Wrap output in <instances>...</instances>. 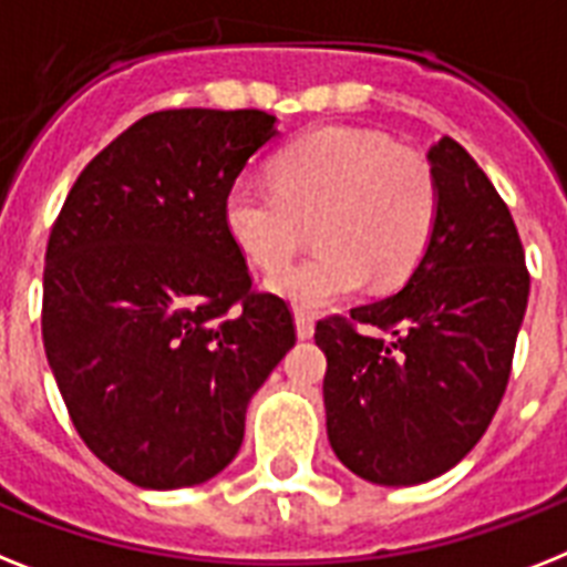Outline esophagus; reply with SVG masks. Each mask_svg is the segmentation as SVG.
<instances>
[{
    "label": "esophagus",
    "mask_w": 567,
    "mask_h": 567,
    "mask_svg": "<svg viewBox=\"0 0 567 567\" xmlns=\"http://www.w3.org/2000/svg\"><path fill=\"white\" fill-rule=\"evenodd\" d=\"M295 330H298V339H312L316 333V318L307 310H295Z\"/></svg>",
    "instance_id": "34e87169"
}]
</instances>
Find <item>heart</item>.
<instances>
[{
  "mask_svg": "<svg viewBox=\"0 0 567 567\" xmlns=\"http://www.w3.org/2000/svg\"><path fill=\"white\" fill-rule=\"evenodd\" d=\"M437 176L420 153L385 135L324 126L280 150L272 185L234 182L223 203L231 243L260 269L292 257L312 223L318 251L269 278L301 307L348 298L371 280L400 287L437 226Z\"/></svg>",
  "mask_w": 567,
  "mask_h": 567,
  "instance_id": "obj_1",
  "label": "heart"
}]
</instances>
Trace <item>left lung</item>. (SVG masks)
<instances>
[{"label": "left lung", "instance_id": "1", "mask_svg": "<svg viewBox=\"0 0 567 567\" xmlns=\"http://www.w3.org/2000/svg\"><path fill=\"white\" fill-rule=\"evenodd\" d=\"M429 165L437 226L405 287L316 324L330 446L382 486L437 478L484 437L530 295L516 223L475 158L443 135Z\"/></svg>", "mask_w": 567, "mask_h": 567}]
</instances>
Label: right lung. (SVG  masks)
Instances as JSON below:
<instances>
[{"label": "right lung", "instance_id": "right-lung-1", "mask_svg": "<svg viewBox=\"0 0 567 567\" xmlns=\"http://www.w3.org/2000/svg\"><path fill=\"white\" fill-rule=\"evenodd\" d=\"M260 110H162L97 153L65 196L42 272V341L92 452L144 489L196 486L240 452L255 391L295 344L223 223L272 142Z\"/></svg>", "mask_w": 567, "mask_h": 567}]
</instances>
